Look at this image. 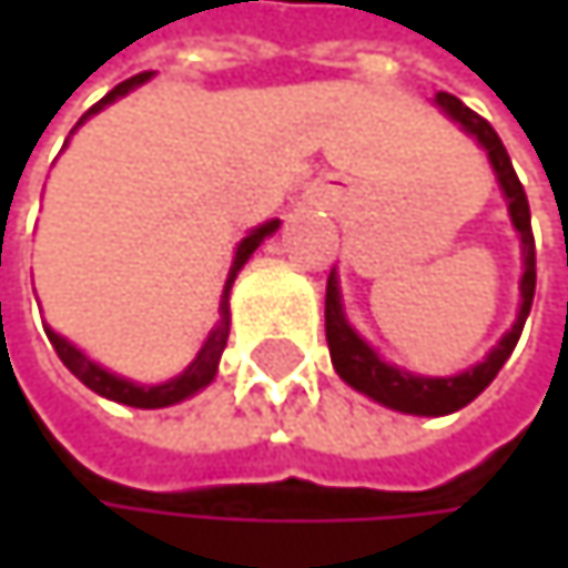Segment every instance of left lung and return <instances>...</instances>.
<instances>
[{
  "instance_id": "obj_1",
  "label": "left lung",
  "mask_w": 568,
  "mask_h": 568,
  "mask_svg": "<svg viewBox=\"0 0 568 568\" xmlns=\"http://www.w3.org/2000/svg\"><path fill=\"white\" fill-rule=\"evenodd\" d=\"M434 104L454 121L460 124L464 134H470L484 151L487 161L497 173L500 193L507 200V213H510L513 230L519 236V253H523V276H519V312L516 322L504 332V338L484 355V362L470 365L460 375H447V378H427V375H410L404 368H397L392 362H385L348 322L345 305H342V288H338V273L332 270L328 285H325V338H328V352H332V365L338 372V378L345 385H352L355 392L368 395L372 400L400 410V414H417V417H444L454 414L460 407H467L474 397L480 395L497 372L507 365L513 355L519 332L526 325L529 305H532V292H536V243H532V226H529V203L523 193V183L513 171L510 154L504 148V141L497 138V131L490 128V121H484L480 114H474L460 98L437 91Z\"/></svg>"
}]
</instances>
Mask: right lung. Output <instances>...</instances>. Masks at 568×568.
Instances as JSON below:
<instances>
[{
    "mask_svg": "<svg viewBox=\"0 0 568 568\" xmlns=\"http://www.w3.org/2000/svg\"><path fill=\"white\" fill-rule=\"evenodd\" d=\"M144 81H151V71L134 74V78L121 81L118 88H111V91H108V94H104L91 111H84V114H81V121L74 124V131H78L91 114L104 111L108 104H114L118 98L131 94V91H134V88H141ZM74 131H71V134H74ZM276 230H280V220H270V223H263V226L250 230V233L240 240L236 256H233V266H230V276H226V285H223V295H220V322L210 328V335H206V342L200 345L196 358H193V362H190L176 378L164 382V385H138V382H131V378H121V375H114V372L101 368L98 362H91L78 345H71L64 335H58L55 328H49V325H45V335H49L52 348L58 352V358L64 362V368H68L81 385H88L94 395L108 397V400H118V404H128V407H144V410L180 404V400L193 397L196 392H203V388L216 378V372H220V355H223L226 338H230V288H233V283H236L240 270L250 263V256L260 250V243H263L266 236H273Z\"/></svg>",
    "mask_w": 568,
    "mask_h": 568,
    "instance_id": "add662e5",
    "label": "right lung"
}]
</instances>
